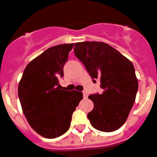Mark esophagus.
<instances>
[{"instance_id": "esophagus-1", "label": "esophagus", "mask_w": 157, "mask_h": 157, "mask_svg": "<svg viewBox=\"0 0 157 157\" xmlns=\"http://www.w3.org/2000/svg\"><path fill=\"white\" fill-rule=\"evenodd\" d=\"M83 96H84V97H85V98L88 97V93H87L86 91H83Z\"/></svg>"}]
</instances>
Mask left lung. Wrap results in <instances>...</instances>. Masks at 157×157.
I'll use <instances>...</instances> for the list:
<instances>
[{"mask_svg": "<svg viewBox=\"0 0 157 157\" xmlns=\"http://www.w3.org/2000/svg\"><path fill=\"white\" fill-rule=\"evenodd\" d=\"M75 55L93 78L101 81L102 94L89 97L94 104L88 113L91 125L110 132L123 125L135 102L138 81L133 64L121 52L104 42L85 41L75 44Z\"/></svg>", "mask_w": 157, "mask_h": 157, "instance_id": "1", "label": "left lung"}]
</instances>
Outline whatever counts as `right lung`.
I'll return each mask as SVG.
<instances>
[{"label":"right lung","instance_id":"add662e5","mask_svg":"<svg viewBox=\"0 0 157 157\" xmlns=\"http://www.w3.org/2000/svg\"><path fill=\"white\" fill-rule=\"evenodd\" d=\"M74 44L53 46L29 63L18 85L22 110L32 128L53 139L70 127L72 113L83 99L78 91L63 90L59 78Z\"/></svg>","mask_w":157,"mask_h":157}]
</instances>
